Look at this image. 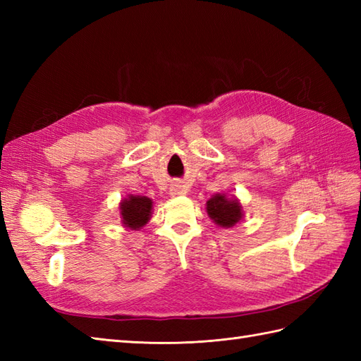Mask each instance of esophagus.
Masks as SVG:
<instances>
[{
  "label": "esophagus",
  "mask_w": 361,
  "mask_h": 361,
  "mask_svg": "<svg viewBox=\"0 0 361 361\" xmlns=\"http://www.w3.org/2000/svg\"><path fill=\"white\" fill-rule=\"evenodd\" d=\"M181 194V189L180 188H172L171 189V195L175 197V195H180Z\"/></svg>",
  "instance_id": "34e87169"
}]
</instances>
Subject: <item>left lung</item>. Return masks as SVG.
<instances>
[{"instance_id": "left-lung-1", "label": "left lung", "mask_w": 361, "mask_h": 361, "mask_svg": "<svg viewBox=\"0 0 361 361\" xmlns=\"http://www.w3.org/2000/svg\"><path fill=\"white\" fill-rule=\"evenodd\" d=\"M206 212L220 228H233L245 216L240 202L235 197H228L224 192L214 194L206 202Z\"/></svg>"}]
</instances>
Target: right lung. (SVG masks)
Masks as SVG:
<instances>
[{
    "mask_svg": "<svg viewBox=\"0 0 361 361\" xmlns=\"http://www.w3.org/2000/svg\"><path fill=\"white\" fill-rule=\"evenodd\" d=\"M153 202L144 195H127L119 203L121 224L133 231H140L141 228L149 224L152 217Z\"/></svg>",
    "mask_w": 361,
    "mask_h": 361,
    "instance_id": "1",
    "label": "right lung"
}]
</instances>
